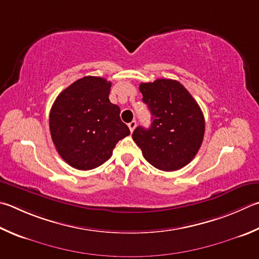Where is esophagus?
I'll list each match as a JSON object with an SVG mask.
<instances>
[{"mask_svg": "<svg viewBox=\"0 0 259 259\" xmlns=\"http://www.w3.org/2000/svg\"><path fill=\"white\" fill-rule=\"evenodd\" d=\"M128 126H129V129H130L131 133H133L136 126H137V122H136V120H133V121H131L130 123L128 124Z\"/></svg>", "mask_w": 259, "mask_h": 259, "instance_id": "esophagus-1", "label": "esophagus"}]
</instances>
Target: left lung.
Instances as JSON below:
<instances>
[{
	"instance_id": "obj_1",
	"label": "left lung",
	"mask_w": 259,
	"mask_h": 259,
	"mask_svg": "<svg viewBox=\"0 0 259 259\" xmlns=\"http://www.w3.org/2000/svg\"><path fill=\"white\" fill-rule=\"evenodd\" d=\"M139 91L153 122L149 129L137 126L133 139L154 167L180 170L196 156L204 139L205 120L198 103L172 79L143 82Z\"/></svg>"
}]
</instances>
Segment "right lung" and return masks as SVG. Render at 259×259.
Instances as JSON below:
<instances>
[{"mask_svg": "<svg viewBox=\"0 0 259 259\" xmlns=\"http://www.w3.org/2000/svg\"><path fill=\"white\" fill-rule=\"evenodd\" d=\"M111 84L101 77H83L65 88L52 105V140L60 156L77 170L102 165L116 143L130 135L120 119V107L109 100Z\"/></svg>", "mask_w": 259, "mask_h": 259, "instance_id": "1", "label": "right lung"}]
</instances>
